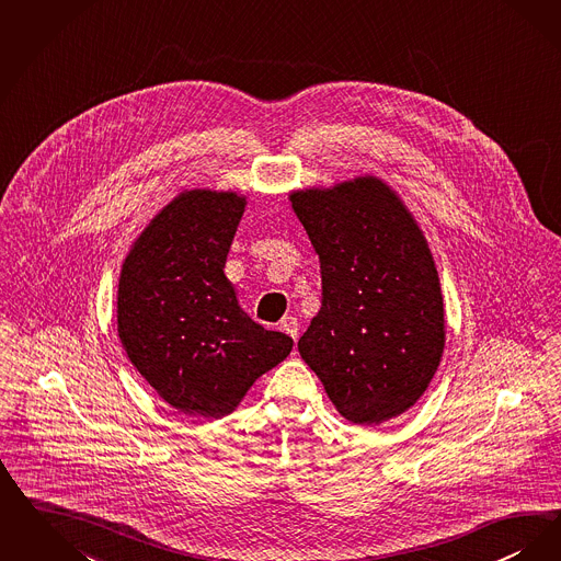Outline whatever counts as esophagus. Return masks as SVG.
I'll return each instance as SVG.
<instances>
[{
	"label": "esophagus",
	"mask_w": 561,
	"mask_h": 561,
	"mask_svg": "<svg viewBox=\"0 0 561 561\" xmlns=\"http://www.w3.org/2000/svg\"><path fill=\"white\" fill-rule=\"evenodd\" d=\"M279 330L282 332H286L288 336L296 342L298 340V330H300V323H298V319L296 317H284L282 321H279Z\"/></svg>",
	"instance_id": "esophagus-1"
}]
</instances>
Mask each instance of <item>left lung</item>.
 I'll list each match as a JSON object with an SVG mask.
<instances>
[{
	"mask_svg": "<svg viewBox=\"0 0 561 561\" xmlns=\"http://www.w3.org/2000/svg\"><path fill=\"white\" fill-rule=\"evenodd\" d=\"M319 254L321 309L298 340L337 413L359 426L403 415L445 351V302L424 231L365 175L290 194Z\"/></svg>",
	"mask_w": 561,
	"mask_h": 561,
	"instance_id": "obj_1",
	"label": "left lung"
}]
</instances>
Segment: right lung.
<instances>
[{
    "mask_svg": "<svg viewBox=\"0 0 561 561\" xmlns=\"http://www.w3.org/2000/svg\"><path fill=\"white\" fill-rule=\"evenodd\" d=\"M238 192L185 190L123 261L116 330L135 369L190 417L229 415L291 351V337L248 317L225 275L244 215Z\"/></svg>",
    "mask_w": 561,
    "mask_h": 561,
    "instance_id": "add662e5",
    "label": "right lung"
}]
</instances>
